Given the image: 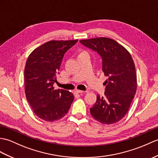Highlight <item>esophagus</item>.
<instances>
[{
	"label": "esophagus",
	"instance_id": "esophagus-1",
	"mask_svg": "<svg viewBox=\"0 0 158 158\" xmlns=\"http://www.w3.org/2000/svg\"><path fill=\"white\" fill-rule=\"evenodd\" d=\"M75 94H82V93H83L84 91H81V90H78V89H77V90H75Z\"/></svg>",
	"mask_w": 158,
	"mask_h": 158
}]
</instances>
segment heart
<instances>
[{"instance_id": "heart-1", "label": "heart", "mask_w": 158, "mask_h": 158, "mask_svg": "<svg viewBox=\"0 0 158 158\" xmlns=\"http://www.w3.org/2000/svg\"><path fill=\"white\" fill-rule=\"evenodd\" d=\"M87 54V52H86V51H85V50H82V51H81V52H79V55H81V54Z\"/></svg>"}]
</instances>
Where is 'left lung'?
<instances>
[{
	"label": "left lung",
	"instance_id": "obj_1",
	"mask_svg": "<svg viewBox=\"0 0 158 158\" xmlns=\"http://www.w3.org/2000/svg\"><path fill=\"white\" fill-rule=\"evenodd\" d=\"M83 45L93 50L102 58V71L108 79L104 96L97 95L90 113L102 124L118 122L126 115L137 91L134 61L125 48L114 40L100 37L81 40Z\"/></svg>",
	"mask_w": 158,
	"mask_h": 158
}]
</instances>
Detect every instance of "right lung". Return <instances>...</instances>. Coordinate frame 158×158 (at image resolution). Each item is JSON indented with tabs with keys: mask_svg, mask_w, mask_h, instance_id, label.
I'll list each match as a JSON object with an SVG mask.
<instances>
[{
	"mask_svg": "<svg viewBox=\"0 0 158 158\" xmlns=\"http://www.w3.org/2000/svg\"><path fill=\"white\" fill-rule=\"evenodd\" d=\"M74 40H51L32 51L24 70L25 93L35 115L54 122L67 114L74 100L73 94L54 89L56 75L64 53L77 42Z\"/></svg>",
	"mask_w": 158,
	"mask_h": 158,
	"instance_id": "right-lung-1",
	"label": "right lung"
}]
</instances>
